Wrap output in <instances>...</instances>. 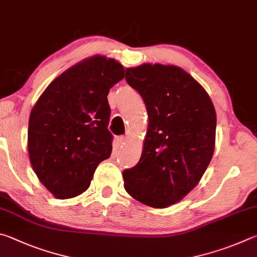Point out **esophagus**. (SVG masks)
Returning a JSON list of instances; mask_svg holds the SVG:
<instances>
[{
    "instance_id": "1",
    "label": "esophagus",
    "mask_w": 257,
    "mask_h": 257,
    "mask_svg": "<svg viewBox=\"0 0 257 257\" xmlns=\"http://www.w3.org/2000/svg\"><path fill=\"white\" fill-rule=\"evenodd\" d=\"M127 141V138L124 137V136H120V137H117L116 138V143L118 147H121L123 145H125V142Z\"/></svg>"
}]
</instances>
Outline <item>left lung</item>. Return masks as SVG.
<instances>
[{
	"instance_id": "left-lung-1",
	"label": "left lung",
	"mask_w": 257,
	"mask_h": 257,
	"mask_svg": "<svg viewBox=\"0 0 257 257\" xmlns=\"http://www.w3.org/2000/svg\"><path fill=\"white\" fill-rule=\"evenodd\" d=\"M125 80L146 103L142 156L123 172L126 192L152 208L181 201L203 176L214 151L217 116L203 87L174 65L128 67Z\"/></svg>"
}]
</instances>
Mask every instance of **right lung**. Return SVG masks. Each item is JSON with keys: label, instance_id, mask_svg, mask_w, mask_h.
I'll return each instance as SVG.
<instances>
[{"label": "right lung", "instance_id": "add662e5", "mask_svg": "<svg viewBox=\"0 0 257 257\" xmlns=\"http://www.w3.org/2000/svg\"><path fill=\"white\" fill-rule=\"evenodd\" d=\"M124 78L112 58L93 56L53 81L30 112L29 158L36 175L57 199L88 190L94 170L111 154L108 92Z\"/></svg>", "mask_w": 257, "mask_h": 257}]
</instances>
